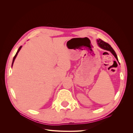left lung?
Returning a JSON list of instances; mask_svg holds the SVG:
<instances>
[{
    "mask_svg": "<svg viewBox=\"0 0 133 133\" xmlns=\"http://www.w3.org/2000/svg\"><path fill=\"white\" fill-rule=\"evenodd\" d=\"M96 42H97V44H98V46H99L100 48H102V49H104V50H106L110 51L111 53V54L114 56V57L116 58V60H117V61H118V63H119V61H118V59L117 55H116V53H115V51L114 50V49H112V48L111 47V46L109 45V44L107 43H105V42L103 41L102 40L100 39L96 40Z\"/></svg>",
    "mask_w": 133,
    "mask_h": 133,
    "instance_id": "left-lung-1",
    "label": "left lung"
}]
</instances>
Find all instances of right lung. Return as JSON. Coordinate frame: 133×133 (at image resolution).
<instances>
[{
  "label": "right lung",
  "mask_w": 133,
  "mask_h": 133,
  "mask_svg": "<svg viewBox=\"0 0 133 133\" xmlns=\"http://www.w3.org/2000/svg\"><path fill=\"white\" fill-rule=\"evenodd\" d=\"M22 47V46H21L19 47V48L18 50V51H17V53H16V54L15 55V56H14V58H13V62H12V64H11V67L13 66V63H14V60H15V59L16 57H17V55H18V53H19V51H20V50L21 49Z\"/></svg>",
  "instance_id": "obj_1"
}]
</instances>
